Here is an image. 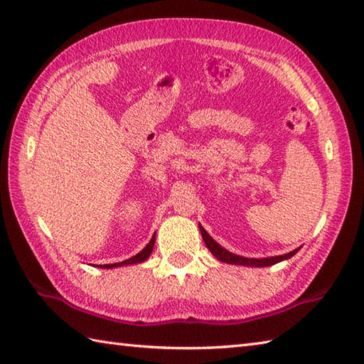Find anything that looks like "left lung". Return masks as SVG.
<instances>
[{
  "mask_svg": "<svg viewBox=\"0 0 364 364\" xmlns=\"http://www.w3.org/2000/svg\"><path fill=\"white\" fill-rule=\"evenodd\" d=\"M199 230L200 233H203V240L205 246L208 247L210 252H212L218 260H221L224 263H230V264H243V266H257V268H263V266H271V264H276L282 260H287V258L293 257L299 249L297 247L294 250H291V252H288L285 255H276V257H269V258H247V257H240L237 254H232L229 252L228 249H224L223 246H220L216 243V241L208 235L207 230L203 228V225L199 224Z\"/></svg>",
  "mask_w": 364,
  "mask_h": 364,
  "instance_id": "obj_1",
  "label": "left lung"
}]
</instances>
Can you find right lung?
Returning a JSON list of instances; mask_svg holds the SVG:
<instances>
[{"mask_svg": "<svg viewBox=\"0 0 364 364\" xmlns=\"http://www.w3.org/2000/svg\"><path fill=\"white\" fill-rule=\"evenodd\" d=\"M154 243H156V235H152V238H151L149 243H148L146 246H144V249H143V250H140V252L136 254V255H134V257H131V258H127V260H124V262H119V263L100 264V268H107V269H110V268H118V266H126V264L141 263V262L146 260V258L151 255L152 249H154Z\"/></svg>", "mask_w": 364, "mask_h": 364, "instance_id": "add662e5", "label": "right lung"}]
</instances>
